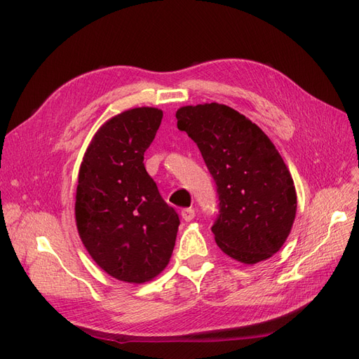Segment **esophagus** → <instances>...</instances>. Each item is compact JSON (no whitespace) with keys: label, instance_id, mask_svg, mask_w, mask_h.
I'll return each mask as SVG.
<instances>
[{"label":"esophagus","instance_id":"obj_1","mask_svg":"<svg viewBox=\"0 0 359 359\" xmlns=\"http://www.w3.org/2000/svg\"><path fill=\"white\" fill-rule=\"evenodd\" d=\"M194 215H196V212H194V210L193 208H184L182 211H181V217L186 222H191L193 219H194Z\"/></svg>","mask_w":359,"mask_h":359}]
</instances>
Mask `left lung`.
I'll return each instance as SVG.
<instances>
[{
    "label": "left lung",
    "instance_id": "obj_1",
    "mask_svg": "<svg viewBox=\"0 0 359 359\" xmlns=\"http://www.w3.org/2000/svg\"><path fill=\"white\" fill-rule=\"evenodd\" d=\"M177 119L215 181L219 214L211 231L217 245L247 265L277 253L295 220L297 193L274 144L226 104L184 106Z\"/></svg>",
    "mask_w": 359,
    "mask_h": 359
}]
</instances>
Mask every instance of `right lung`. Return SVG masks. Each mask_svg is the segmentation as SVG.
Returning <instances> with one entry per match:
<instances>
[{"mask_svg": "<svg viewBox=\"0 0 359 359\" xmlns=\"http://www.w3.org/2000/svg\"><path fill=\"white\" fill-rule=\"evenodd\" d=\"M163 112L135 107L100 127L83 156L76 189V226L107 274L145 283L169 264L180 219L148 175L144 154Z\"/></svg>", "mask_w": 359, "mask_h": 359, "instance_id": "add662e5", "label": "right lung"}]
</instances>
